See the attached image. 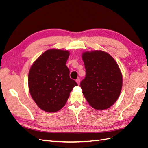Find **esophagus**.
<instances>
[{"label": "esophagus", "instance_id": "esophagus-1", "mask_svg": "<svg viewBox=\"0 0 148 148\" xmlns=\"http://www.w3.org/2000/svg\"><path fill=\"white\" fill-rule=\"evenodd\" d=\"M76 83H77L78 85H79V83H80V79H79V78H78V79H77L76 80Z\"/></svg>", "mask_w": 148, "mask_h": 148}]
</instances>
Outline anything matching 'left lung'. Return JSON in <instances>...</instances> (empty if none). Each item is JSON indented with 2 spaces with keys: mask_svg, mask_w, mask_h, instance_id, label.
I'll return each mask as SVG.
<instances>
[{
  "mask_svg": "<svg viewBox=\"0 0 148 148\" xmlns=\"http://www.w3.org/2000/svg\"><path fill=\"white\" fill-rule=\"evenodd\" d=\"M86 76L80 86L89 104L97 110L112 106L120 95L123 78L120 69L112 56L96 50L84 52Z\"/></svg>",
  "mask_w": 148,
  "mask_h": 148,
  "instance_id": "obj_1",
  "label": "left lung"
}]
</instances>
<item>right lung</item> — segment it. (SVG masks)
<instances>
[{
  "mask_svg": "<svg viewBox=\"0 0 148 148\" xmlns=\"http://www.w3.org/2000/svg\"><path fill=\"white\" fill-rule=\"evenodd\" d=\"M68 51L51 49L34 62L29 73V92L40 109L56 112L64 107L77 84L69 76L66 65Z\"/></svg>",
  "mask_w": 148,
  "mask_h": 148,
  "instance_id": "obj_1",
  "label": "right lung"
}]
</instances>
